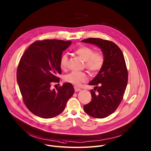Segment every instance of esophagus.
Listing matches in <instances>:
<instances>
[{"label": "esophagus", "instance_id": "esophagus-1", "mask_svg": "<svg viewBox=\"0 0 151 151\" xmlns=\"http://www.w3.org/2000/svg\"><path fill=\"white\" fill-rule=\"evenodd\" d=\"M74 89H75V91L76 92L81 91V88H79V87H74Z\"/></svg>", "mask_w": 151, "mask_h": 151}]
</instances>
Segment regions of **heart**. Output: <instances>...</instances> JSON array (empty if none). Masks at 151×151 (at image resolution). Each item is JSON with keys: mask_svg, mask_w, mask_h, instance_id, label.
Here are the masks:
<instances>
[{"mask_svg": "<svg viewBox=\"0 0 151 151\" xmlns=\"http://www.w3.org/2000/svg\"><path fill=\"white\" fill-rule=\"evenodd\" d=\"M75 53L86 63V67L92 73H96L102 68L104 58L101 52H94L91 48L86 45H82L75 50ZM68 61V56L64 54L60 59V66L62 68H65ZM87 76L84 72H72L67 75L64 77L65 81L78 86L82 83L87 81Z\"/></svg>", "mask_w": 151, "mask_h": 151, "instance_id": "b5f03b06", "label": "heart"}]
</instances>
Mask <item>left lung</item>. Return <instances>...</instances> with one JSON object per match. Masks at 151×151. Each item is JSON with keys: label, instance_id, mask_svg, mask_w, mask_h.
Segmentation results:
<instances>
[{"label": "left lung", "instance_id": "1", "mask_svg": "<svg viewBox=\"0 0 151 151\" xmlns=\"http://www.w3.org/2000/svg\"><path fill=\"white\" fill-rule=\"evenodd\" d=\"M81 42L99 47L104 58L102 68L88 84L95 86L90 90L91 101L84 106L90 116L104 118L115 111L125 92L128 73L124 55L118 45L107 40L90 37Z\"/></svg>", "mask_w": 151, "mask_h": 151}]
</instances>
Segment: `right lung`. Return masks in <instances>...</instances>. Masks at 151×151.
<instances>
[{
  "label": "right lung",
  "mask_w": 151,
  "mask_h": 151,
  "mask_svg": "<svg viewBox=\"0 0 151 151\" xmlns=\"http://www.w3.org/2000/svg\"><path fill=\"white\" fill-rule=\"evenodd\" d=\"M71 41L44 40L30 45L21 57L17 70V81L24 102L30 112L42 118L61 114L74 92L72 84L65 83L56 90L61 74L60 59Z\"/></svg>",
  "instance_id": "obj_1"
}]
</instances>
